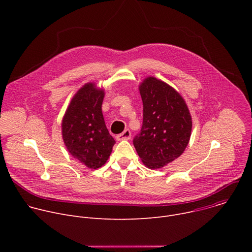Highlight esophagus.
<instances>
[{
  "label": "esophagus",
  "mask_w": 252,
  "mask_h": 252,
  "mask_svg": "<svg viewBox=\"0 0 252 252\" xmlns=\"http://www.w3.org/2000/svg\"><path fill=\"white\" fill-rule=\"evenodd\" d=\"M131 136V133H130V130L129 129H126L123 133L117 135V139L118 140H124V139H129Z\"/></svg>",
  "instance_id": "esophagus-1"
}]
</instances>
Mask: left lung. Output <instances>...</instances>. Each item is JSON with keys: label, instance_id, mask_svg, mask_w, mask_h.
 I'll return each mask as SVG.
<instances>
[{"label": "left lung", "instance_id": "1", "mask_svg": "<svg viewBox=\"0 0 252 252\" xmlns=\"http://www.w3.org/2000/svg\"><path fill=\"white\" fill-rule=\"evenodd\" d=\"M143 104L140 132L133 146L143 164L161 168L181 157L191 135V116L189 107L173 88L154 77L139 85Z\"/></svg>", "mask_w": 252, "mask_h": 252}]
</instances>
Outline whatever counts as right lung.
<instances>
[{
  "label": "right lung",
  "mask_w": 252,
  "mask_h": 252,
  "mask_svg": "<svg viewBox=\"0 0 252 252\" xmlns=\"http://www.w3.org/2000/svg\"><path fill=\"white\" fill-rule=\"evenodd\" d=\"M104 91L88 83L71 98L62 121L67 152L89 168L96 169L109 159L116 143L107 130L101 104Z\"/></svg>",
  "instance_id": "1"
}]
</instances>
